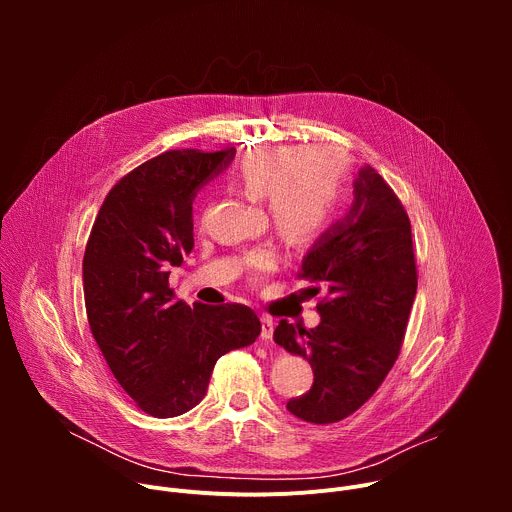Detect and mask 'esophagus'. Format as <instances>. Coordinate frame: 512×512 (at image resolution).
Returning a JSON list of instances; mask_svg holds the SVG:
<instances>
[{
    "instance_id": "34e87169",
    "label": "esophagus",
    "mask_w": 512,
    "mask_h": 512,
    "mask_svg": "<svg viewBox=\"0 0 512 512\" xmlns=\"http://www.w3.org/2000/svg\"><path fill=\"white\" fill-rule=\"evenodd\" d=\"M273 328H275L273 318H269V316H261V338H263V340H271V336H273Z\"/></svg>"
}]
</instances>
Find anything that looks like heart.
I'll return each mask as SVG.
<instances>
[{"instance_id": "heart-1", "label": "heart", "mask_w": 512, "mask_h": 512, "mask_svg": "<svg viewBox=\"0 0 512 512\" xmlns=\"http://www.w3.org/2000/svg\"><path fill=\"white\" fill-rule=\"evenodd\" d=\"M235 184L251 198H263L275 231L291 243L316 239L332 221L346 180V158L328 145H265L235 168ZM255 275L277 267L271 247L247 259Z\"/></svg>"}]
</instances>
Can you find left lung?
Instances as JSON below:
<instances>
[{"label":"left lung","mask_w":512,"mask_h":512,"mask_svg":"<svg viewBox=\"0 0 512 512\" xmlns=\"http://www.w3.org/2000/svg\"><path fill=\"white\" fill-rule=\"evenodd\" d=\"M298 279L320 283L326 296L316 328L281 320L273 332L314 371L312 389L287 409L310 423H336L367 403L393 369L417 291L409 216L375 168L358 172L350 212L314 243Z\"/></svg>","instance_id":"obj_1"}]
</instances>
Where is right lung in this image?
<instances>
[{
    "instance_id": "add662e5",
    "label": "right lung",
    "mask_w": 512,
    "mask_h": 512,
    "mask_svg": "<svg viewBox=\"0 0 512 512\" xmlns=\"http://www.w3.org/2000/svg\"><path fill=\"white\" fill-rule=\"evenodd\" d=\"M233 158L235 148L170 150L143 162L109 190L87 241L91 332L123 391L160 419L198 405L216 360L261 332L251 308L188 306L168 281L194 247L196 190Z\"/></svg>"
}]
</instances>
